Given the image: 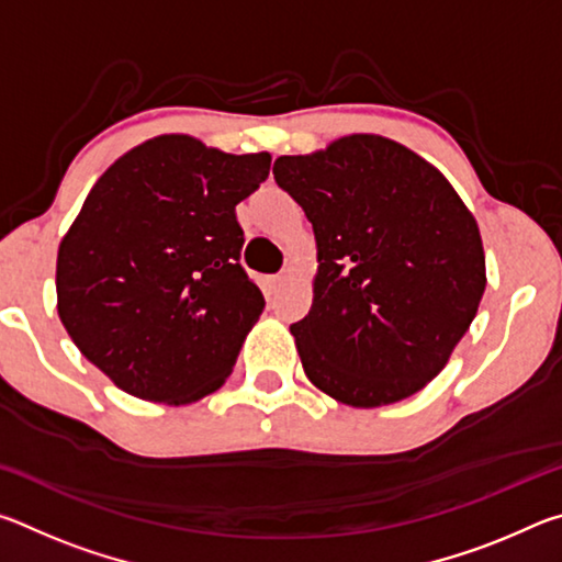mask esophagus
Here are the masks:
<instances>
[{"instance_id": "esophagus-1", "label": "esophagus", "mask_w": 562, "mask_h": 562, "mask_svg": "<svg viewBox=\"0 0 562 562\" xmlns=\"http://www.w3.org/2000/svg\"><path fill=\"white\" fill-rule=\"evenodd\" d=\"M284 280H288V278H284L282 272H278V274H270V278H268V288H270V290H280L282 284H284Z\"/></svg>"}]
</instances>
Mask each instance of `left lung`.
Wrapping results in <instances>:
<instances>
[{
	"instance_id": "left-lung-1",
	"label": "left lung",
	"mask_w": 562,
	"mask_h": 562,
	"mask_svg": "<svg viewBox=\"0 0 562 562\" xmlns=\"http://www.w3.org/2000/svg\"><path fill=\"white\" fill-rule=\"evenodd\" d=\"M272 173L317 240L315 300L290 327L304 374L359 408L416 394L446 367L486 290L469 207L414 150L369 133L280 156Z\"/></svg>"
}]
</instances>
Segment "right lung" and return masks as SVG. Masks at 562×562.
<instances>
[{"label":"right lung","instance_id":"obj_1","mask_svg":"<svg viewBox=\"0 0 562 562\" xmlns=\"http://www.w3.org/2000/svg\"><path fill=\"white\" fill-rule=\"evenodd\" d=\"M270 160L158 136L91 188L59 245V317L126 394L178 406L231 376L265 310L240 265L235 205L260 188Z\"/></svg>","mask_w":562,"mask_h":562}]
</instances>
